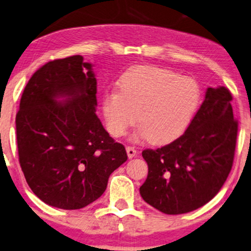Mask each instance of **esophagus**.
<instances>
[{"instance_id":"1","label":"esophagus","mask_w":251,"mask_h":251,"mask_svg":"<svg viewBox=\"0 0 251 251\" xmlns=\"http://www.w3.org/2000/svg\"><path fill=\"white\" fill-rule=\"evenodd\" d=\"M126 151H127V156L128 158H133L136 155V149L134 147H131V146H128V147H126Z\"/></svg>"}]
</instances>
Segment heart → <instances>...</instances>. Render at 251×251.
<instances>
[{
  "label": "heart",
  "mask_w": 251,
  "mask_h": 251,
  "mask_svg": "<svg viewBox=\"0 0 251 251\" xmlns=\"http://www.w3.org/2000/svg\"><path fill=\"white\" fill-rule=\"evenodd\" d=\"M201 88L195 78L156 66H136L124 73L118 91H106L102 112L113 138L125 135L138 122L134 140L167 145L180 138L195 118Z\"/></svg>",
  "instance_id": "heart-1"
}]
</instances>
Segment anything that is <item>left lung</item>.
<instances>
[{
    "instance_id": "obj_1",
    "label": "left lung",
    "mask_w": 251,
    "mask_h": 251,
    "mask_svg": "<svg viewBox=\"0 0 251 251\" xmlns=\"http://www.w3.org/2000/svg\"><path fill=\"white\" fill-rule=\"evenodd\" d=\"M230 91L207 88L205 100L185 133L171 144L146 149L148 176L142 199L166 214L195 211L223 188L233 166L237 122Z\"/></svg>"
}]
</instances>
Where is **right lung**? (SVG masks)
Returning <instances> with one entry per match:
<instances>
[{
  "label": "right lung",
  "instance_id": "right-lung-1",
  "mask_svg": "<svg viewBox=\"0 0 251 251\" xmlns=\"http://www.w3.org/2000/svg\"><path fill=\"white\" fill-rule=\"evenodd\" d=\"M96 94L93 65L73 55L38 69L22 95L16 115L21 168L34 195L53 207L91 204L127 160L96 115Z\"/></svg>",
  "mask_w": 251,
  "mask_h": 251
}]
</instances>
